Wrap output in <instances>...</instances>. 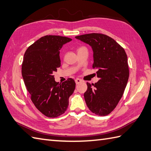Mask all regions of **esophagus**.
<instances>
[{
  "label": "esophagus",
  "mask_w": 151,
  "mask_h": 151,
  "mask_svg": "<svg viewBox=\"0 0 151 151\" xmlns=\"http://www.w3.org/2000/svg\"><path fill=\"white\" fill-rule=\"evenodd\" d=\"M75 82H76V84H81V83L82 82V81L81 79H79V78H76V79H75Z\"/></svg>",
  "instance_id": "1"
}]
</instances>
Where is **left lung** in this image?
<instances>
[{
    "mask_svg": "<svg viewBox=\"0 0 151 151\" xmlns=\"http://www.w3.org/2000/svg\"><path fill=\"white\" fill-rule=\"evenodd\" d=\"M75 38L91 47L93 69H97L100 78L95 84L87 82L88 89L84 94L86 104L93 113L104 116L116 107L127 86L129 77L127 54L106 35L92 33Z\"/></svg>",
    "mask_w": 151,
    "mask_h": 151,
    "instance_id": "obj_1",
    "label": "left lung"
}]
</instances>
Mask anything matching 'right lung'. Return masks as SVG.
<instances>
[{"label": "right lung", "mask_w": 151, "mask_h": 151, "mask_svg": "<svg viewBox=\"0 0 151 151\" xmlns=\"http://www.w3.org/2000/svg\"><path fill=\"white\" fill-rule=\"evenodd\" d=\"M72 40L60 36H45L28 48L22 64V76L35 106L49 117L63 114L75 89L72 78L59 84L54 72L61 65L60 50Z\"/></svg>", "instance_id": "add662e5"}]
</instances>
